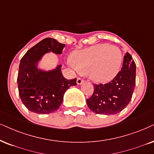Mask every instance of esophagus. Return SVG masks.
<instances>
[{
    "instance_id": "esophagus-1",
    "label": "esophagus",
    "mask_w": 154,
    "mask_h": 154,
    "mask_svg": "<svg viewBox=\"0 0 154 154\" xmlns=\"http://www.w3.org/2000/svg\"><path fill=\"white\" fill-rule=\"evenodd\" d=\"M84 82H85V81H84L83 79H81V78H77V85H82V84Z\"/></svg>"
}]
</instances>
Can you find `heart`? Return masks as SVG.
I'll list each match as a JSON object with an SVG mask.
<instances>
[{
	"instance_id": "b5f03b06",
	"label": "heart",
	"mask_w": 154,
	"mask_h": 154,
	"mask_svg": "<svg viewBox=\"0 0 154 154\" xmlns=\"http://www.w3.org/2000/svg\"><path fill=\"white\" fill-rule=\"evenodd\" d=\"M122 54L119 48L108 44H98L75 52L69 65L76 71L89 74L97 82H106L120 70Z\"/></svg>"
}]
</instances>
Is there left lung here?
Here are the masks:
<instances>
[{"label":"left lung","mask_w":154,"mask_h":154,"mask_svg":"<svg viewBox=\"0 0 154 154\" xmlns=\"http://www.w3.org/2000/svg\"><path fill=\"white\" fill-rule=\"evenodd\" d=\"M136 85V64L129 52L124 56L121 71L109 82L94 84V92L87 100L88 107L98 114L119 113L129 104Z\"/></svg>","instance_id":"1"}]
</instances>
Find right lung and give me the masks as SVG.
I'll return each instance as SVG.
<instances>
[{
  "mask_svg": "<svg viewBox=\"0 0 154 154\" xmlns=\"http://www.w3.org/2000/svg\"><path fill=\"white\" fill-rule=\"evenodd\" d=\"M65 47V44L53 38H45L28 50L21 59L17 79L19 95L30 112L40 114L55 112L63 102L66 90L77 85L76 78L67 79L63 77L61 65L48 72L37 67L38 62L46 52L62 54Z\"/></svg>",
  "mask_w": 154,
  "mask_h": 154,
  "instance_id": "add662e5",
  "label": "right lung"
}]
</instances>
